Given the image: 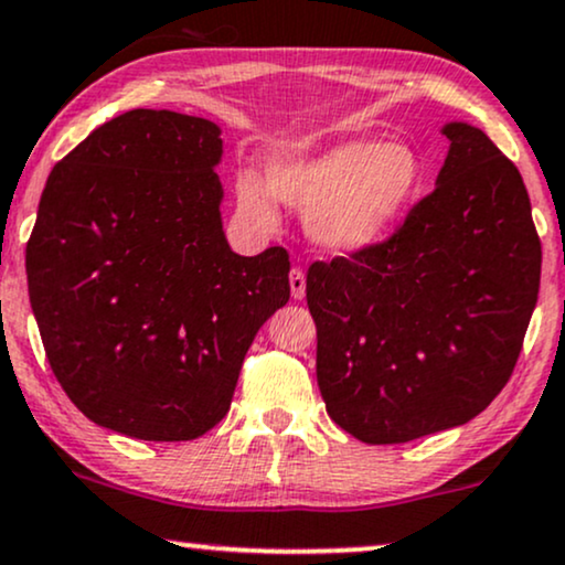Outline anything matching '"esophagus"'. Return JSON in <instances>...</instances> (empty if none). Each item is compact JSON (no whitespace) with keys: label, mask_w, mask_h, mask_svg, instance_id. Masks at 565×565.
<instances>
[{"label":"esophagus","mask_w":565,"mask_h":565,"mask_svg":"<svg viewBox=\"0 0 565 565\" xmlns=\"http://www.w3.org/2000/svg\"><path fill=\"white\" fill-rule=\"evenodd\" d=\"M290 294H294V298L306 296V271L301 267L290 269Z\"/></svg>","instance_id":"1"}]
</instances>
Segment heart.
<instances>
[{"label":"heart","instance_id":"heart-1","mask_svg":"<svg viewBox=\"0 0 565 565\" xmlns=\"http://www.w3.org/2000/svg\"><path fill=\"white\" fill-rule=\"evenodd\" d=\"M424 164L403 141H348L317 154L275 157L267 180L254 170L235 175L238 212L271 230L277 199L306 214L309 233L338 254L364 250L385 238L419 199Z\"/></svg>","mask_w":565,"mask_h":565}]
</instances>
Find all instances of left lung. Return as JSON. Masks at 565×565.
I'll use <instances>...</instances> for the list:
<instances>
[{"mask_svg": "<svg viewBox=\"0 0 565 565\" xmlns=\"http://www.w3.org/2000/svg\"><path fill=\"white\" fill-rule=\"evenodd\" d=\"M435 191L385 241L306 275L330 419L395 445L458 427L498 398L540 294L542 243L516 164L450 122Z\"/></svg>", "mask_w": 565, "mask_h": 565, "instance_id": "obj_1", "label": "left lung"}]
</instances>
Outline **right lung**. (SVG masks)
I'll use <instances>...</instances> for the list:
<instances>
[{
  "label": "right lung",
  "instance_id": "add662e5",
  "mask_svg": "<svg viewBox=\"0 0 565 565\" xmlns=\"http://www.w3.org/2000/svg\"><path fill=\"white\" fill-rule=\"evenodd\" d=\"M220 128L130 109L54 164L25 246L49 366L99 427L154 443L222 422L259 327L288 303V250L233 254Z\"/></svg>",
  "mask_w": 565,
  "mask_h": 565
}]
</instances>
